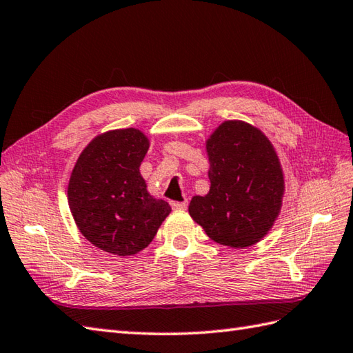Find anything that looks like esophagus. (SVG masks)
<instances>
[{
    "label": "esophagus",
    "mask_w": 353,
    "mask_h": 353,
    "mask_svg": "<svg viewBox=\"0 0 353 353\" xmlns=\"http://www.w3.org/2000/svg\"><path fill=\"white\" fill-rule=\"evenodd\" d=\"M170 207L174 210H185L187 208V201H181V202H170Z\"/></svg>",
    "instance_id": "1"
}]
</instances>
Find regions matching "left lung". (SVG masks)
Instances as JSON below:
<instances>
[{
  "label": "left lung",
  "instance_id": "8db88e82",
  "mask_svg": "<svg viewBox=\"0 0 353 353\" xmlns=\"http://www.w3.org/2000/svg\"><path fill=\"white\" fill-rule=\"evenodd\" d=\"M210 192L193 196L189 213L219 245L248 248L268 234L283 207L284 174L263 131L225 121L205 143Z\"/></svg>",
  "mask_w": 353,
  "mask_h": 353
}]
</instances>
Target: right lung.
<instances>
[{"instance_id":"1","label":"right lung","mask_w":353,"mask_h":353,"mask_svg":"<svg viewBox=\"0 0 353 353\" xmlns=\"http://www.w3.org/2000/svg\"><path fill=\"white\" fill-rule=\"evenodd\" d=\"M150 140L140 130H112L97 136L78 157L68 202L78 230L104 252L128 256L143 250L170 213L140 175Z\"/></svg>"}]
</instances>
